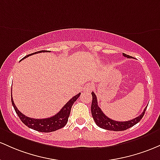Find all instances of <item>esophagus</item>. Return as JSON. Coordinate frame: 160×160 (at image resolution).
<instances>
[{
	"label": "esophagus",
	"mask_w": 160,
	"mask_h": 160,
	"mask_svg": "<svg viewBox=\"0 0 160 160\" xmlns=\"http://www.w3.org/2000/svg\"><path fill=\"white\" fill-rule=\"evenodd\" d=\"M92 89V85L91 83H87L83 87V90L86 92H90Z\"/></svg>",
	"instance_id": "esophagus-1"
}]
</instances>
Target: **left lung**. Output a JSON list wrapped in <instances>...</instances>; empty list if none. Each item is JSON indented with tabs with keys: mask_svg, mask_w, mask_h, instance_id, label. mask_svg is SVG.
<instances>
[{
	"mask_svg": "<svg viewBox=\"0 0 160 160\" xmlns=\"http://www.w3.org/2000/svg\"><path fill=\"white\" fill-rule=\"evenodd\" d=\"M123 55L128 58H131L130 55L123 53ZM92 105H91V112H92V118H93L96 124L99 126V128L108 131H124L133 127L136 124H138L142 119V118L144 115V113L147 109V107L144 108L143 112L140 114V115L138 116L132 120L128 121V122H118V121H114L112 119L109 118L103 113L101 108L98 106L97 98H96V94L93 92H92Z\"/></svg>",
	"mask_w": 160,
	"mask_h": 160,
	"instance_id": "left-lung-1",
	"label": "left lung"
}]
</instances>
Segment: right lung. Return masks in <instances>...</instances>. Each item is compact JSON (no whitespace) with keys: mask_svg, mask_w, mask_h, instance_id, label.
<instances>
[{"mask_svg":"<svg viewBox=\"0 0 160 160\" xmlns=\"http://www.w3.org/2000/svg\"><path fill=\"white\" fill-rule=\"evenodd\" d=\"M45 51H39V52H35V53L28 54L26 57H24L22 60H23L26 58L29 57V55H32L34 54L40 53V52H45ZM21 60V61H22ZM80 93H78L76 96H73L72 99H71L68 102L62 107L61 111L58 112L56 115L54 116L47 118H42V119H36V118H32L26 117L23 114L17 109V106H15L14 102H13V98H11L12 105H13V108L16 113L17 114L20 120L25 125L27 126L29 128H32L35 131H39V132H52V131H55L57 130L62 128L63 127L66 125L67 122L68 121V118H69L70 113H71V107L74 102L78 99L80 96Z\"/></svg>","mask_w":160,"mask_h":160,"instance_id":"add662e5","label":"right lung"}]
</instances>
